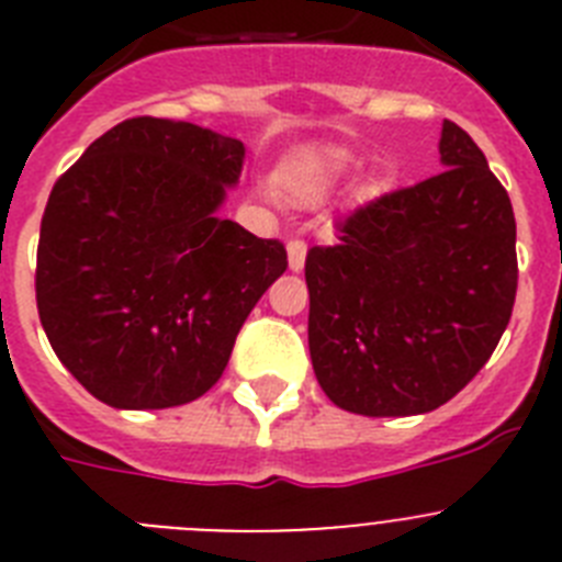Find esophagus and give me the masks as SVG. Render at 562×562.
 <instances>
[{
	"mask_svg": "<svg viewBox=\"0 0 562 562\" xmlns=\"http://www.w3.org/2000/svg\"><path fill=\"white\" fill-rule=\"evenodd\" d=\"M286 256H290V270L301 272L304 270L306 261V245L301 238H290V245H286Z\"/></svg>",
	"mask_w": 562,
	"mask_h": 562,
	"instance_id": "1",
	"label": "esophagus"
}]
</instances>
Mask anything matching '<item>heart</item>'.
<instances>
[{
    "instance_id": "1",
    "label": "heart",
    "mask_w": 562,
    "mask_h": 562,
    "mask_svg": "<svg viewBox=\"0 0 562 562\" xmlns=\"http://www.w3.org/2000/svg\"><path fill=\"white\" fill-rule=\"evenodd\" d=\"M351 166H355V157L349 151L321 148L297 166L286 168L281 180H284V188L292 200L301 202V205H317L326 196V188L331 186V180L349 171Z\"/></svg>"
}]
</instances>
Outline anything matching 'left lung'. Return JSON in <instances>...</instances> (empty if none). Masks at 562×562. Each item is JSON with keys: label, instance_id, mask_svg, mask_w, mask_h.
I'll use <instances>...</instances> for the list:
<instances>
[{"label": "left lung", "instance_id": "8db88e82", "mask_svg": "<svg viewBox=\"0 0 562 562\" xmlns=\"http://www.w3.org/2000/svg\"><path fill=\"white\" fill-rule=\"evenodd\" d=\"M445 171L382 193L306 252L310 355L337 408L428 414L473 380L518 290L515 213L473 137L441 123Z\"/></svg>", "mask_w": 562, "mask_h": 562}]
</instances>
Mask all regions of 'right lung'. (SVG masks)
<instances>
[{"mask_svg": "<svg viewBox=\"0 0 562 562\" xmlns=\"http://www.w3.org/2000/svg\"><path fill=\"white\" fill-rule=\"evenodd\" d=\"M245 143L162 117L101 134L49 191L36 304L67 371L112 408H173L216 385L286 270L278 238L216 211Z\"/></svg>", "mask_w": 562, "mask_h": 562, "instance_id": "1", "label": "right lung"}]
</instances>
